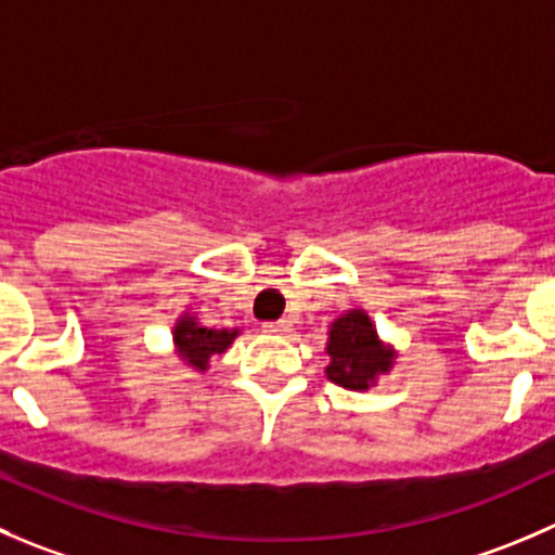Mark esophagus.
Here are the masks:
<instances>
[{
    "instance_id": "34e87169",
    "label": "esophagus",
    "mask_w": 555,
    "mask_h": 555,
    "mask_svg": "<svg viewBox=\"0 0 555 555\" xmlns=\"http://www.w3.org/2000/svg\"><path fill=\"white\" fill-rule=\"evenodd\" d=\"M289 327L287 320H273V322H262V331L266 333H284Z\"/></svg>"
}]
</instances>
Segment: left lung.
<instances>
[{
	"mask_svg": "<svg viewBox=\"0 0 555 555\" xmlns=\"http://www.w3.org/2000/svg\"><path fill=\"white\" fill-rule=\"evenodd\" d=\"M327 354H331L327 379L349 390H365L374 385L376 374H385L392 363L390 349L382 347L374 325L363 311H349L333 322Z\"/></svg>",
	"mask_w": 555,
	"mask_h": 555,
	"instance_id": "left-lung-1",
	"label": "left lung"
}]
</instances>
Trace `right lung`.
<instances>
[{"label":"right lung","instance_id":"add662e5","mask_svg":"<svg viewBox=\"0 0 555 555\" xmlns=\"http://www.w3.org/2000/svg\"><path fill=\"white\" fill-rule=\"evenodd\" d=\"M235 336H238V331L230 333V331H211V327H201L195 322V317H184V320L176 325V333H173L181 358L201 371L206 369L208 358L217 352H224Z\"/></svg>","mask_w":555,"mask_h":555}]
</instances>
